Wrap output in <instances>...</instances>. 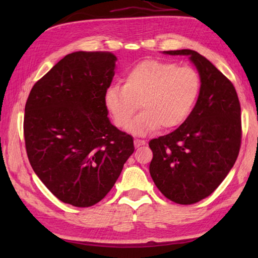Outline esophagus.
<instances>
[{
	"label": "esophagus",
	"mask_w": 258,
	"mask_h": 258,
	"mask_svg": "<svg viewBox=\"0 0 258 258\" xmlns=\"http://www.w3.org/2000/svg\"><path fill=\"white\" fill-rule=\"evenodd\" d=\"M143 145H146L145 140H140V139H135V140H134V146H135V148H139V147H141V146H143Z\"/></svg>",
	"instance_id": "1"
}]
</instances>
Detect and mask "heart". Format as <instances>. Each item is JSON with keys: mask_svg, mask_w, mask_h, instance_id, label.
Masks as SVG:
<instances>
[{"mask_svg": "<svg viewBox=\"0 0 258 258\" xmlns=\"http://www.w3.org/2000/svg\"><path fill=\"white\" fill-rule=\"evenodd\" d=\"M124 84L115 83L104 92V104L113 123L127 128L138 102L143 111L130 126L131 132L146 135L172 130L190 116L199 98L202 80L190 66L160 60H145L125 74Z\"/></svg>", "mask_w": 258, "mask_h": 258, "instance_id": "obj_1", "label": "heart"}]
</instances>
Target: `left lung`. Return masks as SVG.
Returning a JSON list of instances; mask_svg holds the SVG:
<instances>
[{
  "label": "left lung",
  "mask_w": 258,
  "mask_h": 258,
  "mask_svg": "<svg viewBox=\"0 0 258 258\" xmlns=\"http://www.w3.org/2000/svg\"><path fill=\"white\" fill-rule=\"evenodd\" d=\"M163 53L189 56L202 89L184 123L149 142V171L166 198L191 205L212 195L233 167L241 143V109L232 83L205 56L186 49Z\"/></svg>",
  "instance_id": "left-lung-1"
}]
</instances>
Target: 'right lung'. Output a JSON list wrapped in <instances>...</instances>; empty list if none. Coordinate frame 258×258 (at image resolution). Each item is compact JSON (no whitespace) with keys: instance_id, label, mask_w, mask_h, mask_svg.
<instances>
[{"instance_id":"add662e5","label":"right lung","mask_w":258,"mask_h":258,"mask_svg":"<svg viewBox=\"0 0 258 258\" xmlns=\"http://www.w3.org/2000/svg\"><path fill=\"white\" fill-rule=\"evenodd\" d=\"M111 52L67 54L35 83L25 107L26 150L34 172L62 203L102 200L133 154V138L108 118L104 92L115 75Z\"/></svg>"}]
</instances>
